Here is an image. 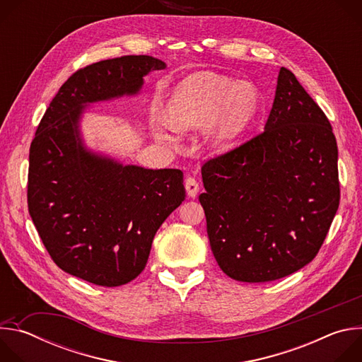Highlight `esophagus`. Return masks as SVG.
<instances>
[{"label": "esophagus", "instance_id": "obj_1", "mask_svg": "<svg viewBox=\"0 0 362 362\" xmlns=\"http://www.w3.org/2000/svg\"><path fill=\"white\" fill-rule=\"evenodd\" d=\"M185 187H186V192H187V196L189 197H196L197 196V192H199V182L194 179V177H187L185 180Z\"/></svg>", "mask_w": 362, "mask_h": 362}]
</instances>
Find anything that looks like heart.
<instances>
[{"mask_svg":"<svg viewBox=\"0 0 362 362\" xmlns=\"http://www.w3.org/2000/svg\"><path fill=\"white\" fill-rule=\"evenodd\" d=\"M261 107V94L250 81L199 71L183 78L166 103V119L172 129L186 132L206 127V141L225 146L239 137L253 122ZM158 139L169 134L160 126L154 129Z\"/></svg>","mask_w":362,"mask_h":362,"instance_id":"obj_1","label":"heart"}]
</instances>
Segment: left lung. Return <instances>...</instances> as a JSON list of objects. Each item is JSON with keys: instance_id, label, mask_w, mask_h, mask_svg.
Segmentation results:
<instances>
[{"instance_id": "8db88e82", "label": "left lung", "mask_w": 362, "mask_h": 362, "mask_svg": "<svg viewBox=\"0 0 362 362\" xmlns=\"http://www.w3.org/2000/svg\"><path fill=\"white\" fill-rule=\"evenodd\" d=\"M208 236L235 281L269 282L311 262L339 206L332 127L282 67L265 130L202 168Z\"/></svg>"}]
</instances>
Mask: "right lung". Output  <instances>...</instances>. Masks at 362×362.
I'll return each instance as SVG.
<instances>
[{
	"instance_id": "add662e5",
	"label": "right lung",
	"mask_w": 362,
	"mask_h": 362,
	"mask_svg": "<svg viewBox=\"0 0 362 362\" xmlns=\"http://www.w3.org/2000/svg\"><path fill=\"white\" fill-rule=\"evenodd\" d=\"M166 69L150 56H124L76 71L42 116L30 147L28 212L64 272L120 286L144 269L151 242L185 200L179 169H144L97 153L80 130L87 106L137 95L144 77Z\"/></svg>"
}]
</instances>
